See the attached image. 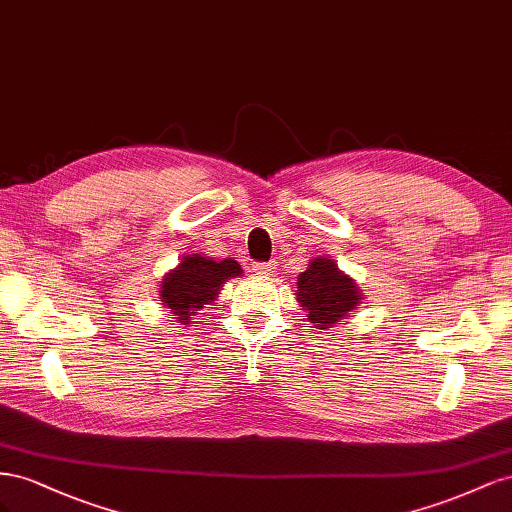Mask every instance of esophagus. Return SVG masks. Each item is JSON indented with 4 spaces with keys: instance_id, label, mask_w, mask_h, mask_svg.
<instances>
[{
    "instance_id": "obj_1",
    "label": "esophagus",
    "mask_w": 512,
    "mask_h": 512,
    "mask_svg": "<svg viewBox=\"0 0 512 512\" xmlns=\"http://www.w3.org/2000/svg\"><path fill=\"white\" fill-rule=\"evenodd\" d=\"M248 268H251V272L257 274V276H266V274H270L274 270V264H264V261H253V264L248 266Z\"/></svg>"
}]
</instances>
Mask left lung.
Returning <instances> with one entry per match:
<instances>
[{
    "label": "left lung",
    "mask_w": 512,
    "mask_h": 512,
    "mask_svg": "<svg viewBox=\"0 0 512 512\" xmlns=\"http://www.w3.org/2000/svg\"><path fill=\"white\" fill-rule=\"evenodd\" d=\"M296 296L309 313L306 317L319 330L332 328L345 319L362 300L354 279L343 274L328 257L313 259L311 266L298 276Z\"/></svg>",
    "instance_id": "1"
}]
</instances>
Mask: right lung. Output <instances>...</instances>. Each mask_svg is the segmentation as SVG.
Segmentation results:
<instances>
[{"label":"right lung","mask_w":512,"mask_h":512,"mask_svg":"<svg viewBox=\"0 0 512 512\" xmlns=\"http://www.w3.org/2000/svg\"><path fill=\"white\" fill-rule=\"evenodd\" d=\"M231 276H242L236 259L216 261L203 255H186L178 268L165 274L160 281V302L175 315L178 324H191V315L203 309V304L216 300L223 283Z\"/></svg>","instance_id":"add662e5"}]
</instances>
